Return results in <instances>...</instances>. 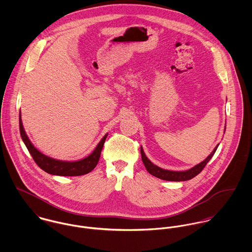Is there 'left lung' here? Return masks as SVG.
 <instances>
[{"mask_svg":"<svg viewBox=\"0 0 252 252\" xmlns=\"http://www.w3.org/2000/svg\"><path fill=\"white\" fill-rule=\"evenodd\" d=\"M217 147H218V144L216 145L214 151L203 162L196 165L192 169H190L188 171H184V172H175V171L164 170V169H161L158 166L152 164L150 162V160H148V158L145 156L144 149L142 147H141V154H142V160H143V163H144V165L146 168V171L150 175H152V176H154V177H156L160 180H168V181H184V180H189L193 179L194 177H196L197 175H199L202 172V170L206 167L208 162L212 159V157L216 153Z\"/></svg>","mask_w":252,"mask_h":252,"instance_id":"obj_1","label":"left lung"}]
</instances>
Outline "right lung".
Returning <instances> with one entry per match:
<instances>
[{
    "label": "right lung",
    "mask_w": 252,
    "mask_h": 252,
    "mask_svg": "<svg viewBox=\"0 0 252 252\" xmlns=\"http://www.w3.org/2000/svg\"><path fill=\"white\" fill-rule=\"evenodd\" d=\"M19 129H20V135L21 138L28 148L30 154L32 155L34 161L36 162V165L43 170L44 172L55 175V176H64V177H76V176H83L85 174L90 173L98 164L101 151L105 144V141L107 139L108 134L104 136V138L101 140V142L96 146L94 151L87 156L84 159L74 161V162H67V161H60L53 158H50L41 152H39L36 147L31 143L28 136L26 135L22 120H21V114L19 113Z\"/></svg>",
    "instance_id": "add662e5"
}]
</instances>
